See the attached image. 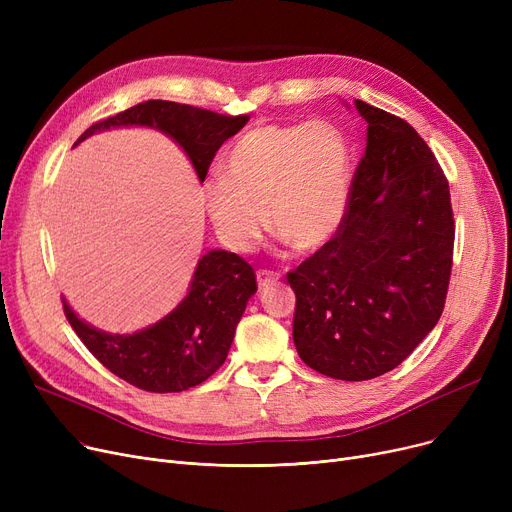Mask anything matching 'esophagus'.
I'll return each mask as SVG.
<instances>
[{
	"mask_svg": "<svg viewBox=\"0 0 512 512\" xmlns=\"http://www.w3.org/2000/svg\"><path fill=\"white\" fill-rule=\"evenodd\" d=\"M278 278H280V274H276V272H270V270H259V272H257V284H259V290H263V288H267L270 284L278 282Z\"/></svg>",
	"mask_w": 512,
	"mask_h": 512,
	"instance_id": "1",
	"label": "esophagus"
}]
</instances>
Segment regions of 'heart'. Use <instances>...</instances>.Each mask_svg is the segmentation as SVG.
Instances as JSON below:
<instances>
[{"label": "heart", "mask_w": 512, "mask_h": 512, "mask_svg": "<svg viewBox=\"0 0 512 512\" xmlns=\"http://www.w3.org/2000/svg\"><path fill=\"white\" fill-rule=\"evenodd\" d=\"M348 166V145L328 124L253 126L228 151L226 176L203 186L209 218L236 251L249 249L267 222L294 253H313L342 224Z\"/></svg>", "instance_id": "b5f03b06"}]
</instances>
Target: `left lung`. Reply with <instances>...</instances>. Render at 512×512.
Wrapping results in <instances>:
<instances>
[{"label": "left lung", "mask_w": 512, "mask_h": 512, "mask_svg": "<svg viewBox=\"0 0 512 512\" xmlns=\"http://www.w3.org/2000/svg\"><path fill=\"white\" fill-rule=\"evenodd\" d=\"M355 110L367 147L342 224L286 274L299 357L344 382L392 371L434 330L454 251L450 188L432 149L407 120L361 99Z\"/></svg>", "instance_id": "1"}]
</instances>
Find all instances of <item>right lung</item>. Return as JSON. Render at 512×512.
I'll return each mask as SVG.
<instances>
[{"mask_svg": "<svg viewBox=\"0 0 512 512\" xmlns=\"http://www.w3.org/2000/svg\"><path fill=\"white\" fill-rule=\"evenodd\" d=\"M249 122L203 107L151 99L105 118L80 134L78 143L97 130L114 126H155L186 151L203 182L218 149ZM257 292L253 267L228 251H211L197 263L186 299L155 326L137 334H105L62 299L64 315L91 355L124 382L145 392H182L205 382L228 357L234 330L247 301Z\"/></svg>", "mask_w": 512, "mask_h": 512, "instance_id": "1", "label": "right lung"}]
</instances>
